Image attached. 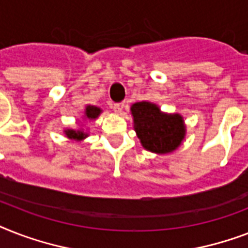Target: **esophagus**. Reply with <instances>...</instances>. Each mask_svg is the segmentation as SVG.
Masks as SVG:
<instances>
[{
    "instance_id": "esophagus-1",
    "label": "esophagus",
    "mask_w": 248,
    "mask_h": 248,
    "mask_svg": "<svg viewBox=\"0 0 248 248\" xmlns=\"http://www.w3.org/2000/svg\"><path fill=\"white\" fill-rule=\"evenodd\" d=\"M124 103L122 101V103H116V104L113 105V109H114V112L116 113H121L122 110H124Z\"/></svg>"
}]
</instances>
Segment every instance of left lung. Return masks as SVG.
<instances>
[{
    "label": "left lung",
    "mask_w": 248,
    "mask_h": 248,
    "mask_svg": "<svg viewBox=\"0 0 248 248\" xmlns=\"http://www.w3.org/2000/svg\"><path fill=\"white\" fill-rule=\"evenodd\" d=\"M134 130L144 149L155 155L172 153L186 135L184 118L179 113H166L152 101H138L130 108Z\"/></svg>",
    "instance_id": "obj_1"
}]
</instances>
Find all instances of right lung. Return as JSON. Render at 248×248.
I'll list each match as a JSON object with an SVG mask.
<instances>
[{
  "label": "right lung",
  "mask_w": 248,
  "mask_h": 248,
  "mask_svg": "<svg viewBox=\"0 0 248 248\" xmlns=\"http://www.w3.org/2000/svg\"><path fill=\"white\" fill-rule=\"evenodd\" d=\"M103 112L99 107L96 105H86L85 113H83V118L89 121H95L97 117L100 116ZM64 134L69 140H75V141H83V140L89 136V132L85 131L83 128H64Z\"/></svg>",
  "instance_id": "obj_1"
}]
</instances>
